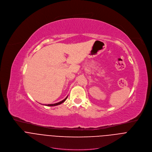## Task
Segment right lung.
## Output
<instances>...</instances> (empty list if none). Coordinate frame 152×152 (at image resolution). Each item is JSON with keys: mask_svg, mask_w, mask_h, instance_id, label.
Masks as SVG:
<instances>
[{"mask_svg": "<svg viewBox=\"0 0 152 152\" xmlns=\"http://www.w3.org/2000/svg\"><path fill=\"white\" fill-rule=\"evenodd\" d=\"M67 97L65 99H64L63 100H62L61 102H58V103H55V104H48V105H46V106H56V105H58V104H61L62 103H63L64 102H65L66 101V100L67 99Z\"/></svg>", "mask_w": 152, "mask_h": 152, "instance_id": "add662e5", "label": "right lung"}]
</instances>
